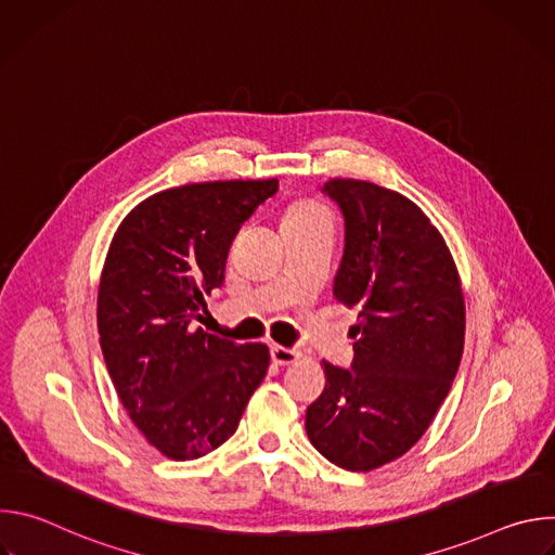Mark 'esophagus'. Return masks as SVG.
Instances as JSON below:
<instances>
[{"label": "esophagus", "instance_id": "34e87169", "mask_svg": "<svg viewBox=\"0 0 555 555\" xmlns=\"http://www.w3.org/2000/svg\"><path fill=\"white\" fill-rule=\"evenodd\" d=\"M298 358H300V351H296V349H287L281 345L272 347V360L276 364H294Z\"/></svg>", "mask_w": 555, "mask_h": 555}]
</instances>
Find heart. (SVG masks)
I'll return each instance as SVG.
<instances>
[{
    "mask_svg": "<svg viewBox=\"0 0 555 555\" xmlns=\"http://www.w3.org/2000/svg\"><path fill=\"white\" fill-rule=\"evenodd\" d=\"M313 217H327L325 208L313 202H298L287 208L283 219H313Z\"/></svg>",
    "mask_w": 555,
    "mask_h": 555,
    "instance_id": "b5f03b06",
    "label": "heart"
}]
</instances>
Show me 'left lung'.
I'll list each match as a JSON object with an SVG mask.
<instances>
[{
	"label": "left lung",
	"instance_id": "8db88e82",
	"mask_svg": "<svg viewBox=\"0 0 555 555\" xmlns=\"http://www.w3.org/2000/svg\"><path fill=\"white\" fill-rule=\"evenodd\" d=\"M323 191L345 215L334 296L358 307L351 369L323 360L325 390L307 406L313 448L369 472L406 454L456 375L465 302L454 259L424 210L398 191L334 178Z\"/></svg>",
	"mask_w": 555,
	"mask_h": 555
}]
</instances>
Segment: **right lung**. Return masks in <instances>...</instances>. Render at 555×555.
I'll return each mask as SVG.
<instances>
[{
	"label": "right lung",
	"instance_id": "obj_1",
	"mask_svg": "<svg viewBox=\"0 0 555 555\" xmlns=\"http://www.w3.org/2000/svg\"><path fill=\"white\" fill-rule=\"evenodd\" d=\"M279 180L167 189L118 225L99 285L96 321L114 388L133 426L173 461L199 459L240 426L270 351L195 330L223 283L230 244Z\"/></svg>",
	"mask_w": 555,
	"mask_h": 555
}]
</instances>
